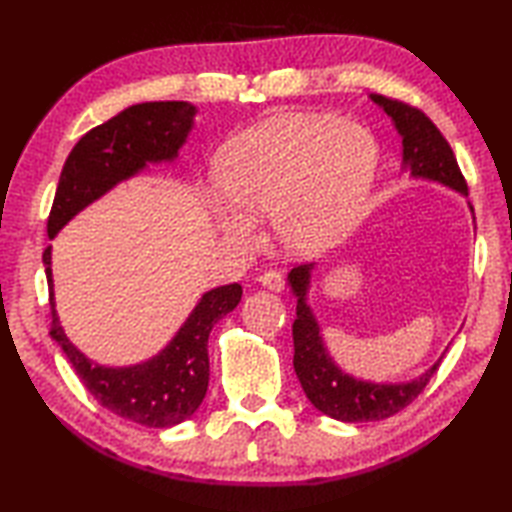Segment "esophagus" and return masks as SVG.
<instances>
[{"instance_id":"esophagus-1","label":"esophagus","mask_w":512,"mask_h":512,"mask_svg":"<svg viewBox=\"0 0 512 512\" xmlns=\"http://www.w3.org/2000/svg\"><path fill=\"white\" fill-rule=\"evenodd\" d=\"M259 284L266 286L268 290L279 292V290H284V275H281V270H277V268H268L262 275H259Z\"/></svg>"}]
</instances>
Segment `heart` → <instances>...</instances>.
Masks as SVG:
<instances>
[{
  "label": "heart",
  "mask_w": 512,
  "mask_h": 512,
  "mask_svg": "<svg viewBox=\"0 0 512 512\" xmlns=\"http://www.w3.org/2000/svg\"><path fill=\"white\" fill-rule=\"evenodd\" d=\"M376 165V143L361 127L330 116L275 118L233 140L222 154L217 182L235 209L224 228L250 239V217L273 213L281 242L297 253H317L350 231Z\"/></svg>",
  "instance_id": "heart-1"
}]
</instances>
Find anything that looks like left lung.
<instances>
[{
    "mask_svg": "<svg viewBox=\"0 0 512 512\" xmlns=\"http://www.w3.org/2000/svg\"><path fill=\"white\" fill-rule=\"evenodd\" d=\"M372 101L394 118L398 134L402 136V160L411 169L413 178L436 180L464 195L469 193L451 145L427 114L418 107L383 94H372ZM310 270L312 264H301L292 268L288 275L290 286L297 295V319L292 323V339H295V361L292 363H295L303 391L325 416L341 422H372L394 416L418 398L431 376L438 372L440 361L411 383L378 385L343 374L325 352L319 325L306 306Z\"/></svg>",
    "mask_w": 512,
    "mask_h": 512,
    "instance_id": "1",
    "label": "left lung"
}]
</instances>
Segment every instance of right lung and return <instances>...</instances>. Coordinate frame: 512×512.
I'll return each instance as SVG.
<instances>
[{
	"label": "right lung",
	"mask_w": 512,
	"mask_h": 512,
	"mask_svg": "<svg viewBox=\"0 0 512 512\" xmlns=\"http://www.w3.org/2000/svg\"><path fill=\"white\" fill-rule=\"evenodd\" d=\"M195 107L187 101H154L127 107L90 129L65 160L48 215V237L72 217L127 180L147 162L173 160L187 140ZM50 288V336L61 345L76 376L101 407L145 427L167 429L191 418L209 387V334L242 299V286L206 292L180 332L158 356L132 367H103L85 358L63 334L52 297L50 246L43 250Z\"/></svg>",
	"instance_id": "add662e5"
}]
</instances>
